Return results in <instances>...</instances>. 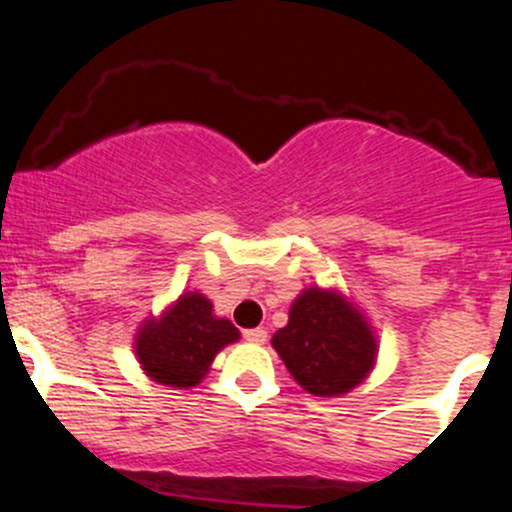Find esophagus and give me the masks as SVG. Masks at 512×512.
Masks as SVG:
<instances>
[{
    "instance_id": "1",
    "label": "esophagus",
    "mask_w": 512,
    "mask_h": 512,
    "mask_svg": "<svg viewBox=\"0 0 512 512\" xmlns=\"http://www.w3.org/2000/svg\"><path fill=\"white\" fill-rule=\"evenodd\" d=\"M243 337L245 342L250 344H264L267 342V330H264V327H255V330H245Z\"/></svg>"
}]
</instances>
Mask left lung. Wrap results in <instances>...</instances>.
I'll list each match as a JSON object with an SVG mask.
<instances>
[{
    "instance_id": "1",
    "label": "left lung",
    "mask_w": 512,
    "mask_h": 512,
    "mask_svg": "<svg viewBox=\"0 0 512 512\" xmlns=\"http://www.w3.org/2000/svg\"><path fill=\"white\" fill-rule=\"evenodd\" d=\"M272 346L298 385L315 397H339L366 380L378 356L373 330L339 291L305 289L289 310V325Z\"/></svg>"
}]
</instances>
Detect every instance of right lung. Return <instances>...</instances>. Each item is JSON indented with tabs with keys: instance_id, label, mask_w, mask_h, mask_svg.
Returning <instances> with one entry per match:
<instances>
[{
	"instance_id": "add662e5",
	"label": "right lung",
	"mask_w": 512,
	"mask_h": 512,
	"mask_svg": "<svg viewBox=\"0 0 512 512\" xmlns=\"http://www.w3.org/2000/svg\"><path fill=\"white\" fill-rule=\"evenodd\" d=\"M214 305L202 293H182L158 320H146L134 351L144 373L168 387H195L226 344L240 332L226 317H216Z\"/></svg>"
}]
</instances>
